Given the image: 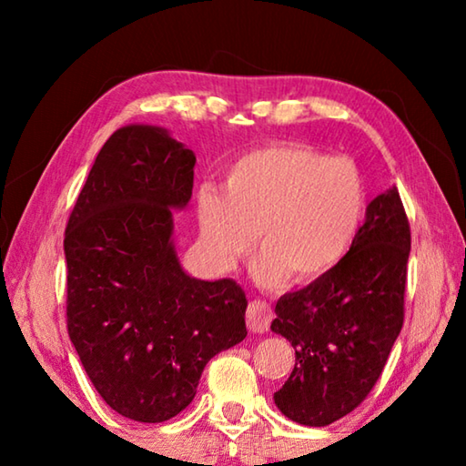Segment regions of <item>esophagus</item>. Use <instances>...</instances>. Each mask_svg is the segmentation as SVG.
Returning a JSON list of instances; mask_svg holds the SVG:
<instances>
[{
    "label": "esophagus",
    "mask_w": 466,
    "mask_h": 466,
    "mask_svg": "<svg viewBox=\"0 0 466 466\" xmlns=\"http://www.w3.org/2000/svg\"><path fill=\"white\" fill-rule=\"evenodd\" d=\"M271 320V306L267 302H261V299H252L247 310V325L252 333H265V330H269Z\"/></svg>",
    "instance_id": "obj_1"
}]
</instances>
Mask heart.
Wrapping results in <instances>:
<instances>
[{
  "label": "heart",
  "mask_w": 466,
  "mask_h": 466,
  "mask_svg": "<svg viewBox=\"0 0 466 466\" xmlns=\"http://www.w3.org/2000/svg\"><path fill=\"white\" fill-rule=\"evenodd\" d=\"M366 185L350 157H327L302 144H271L242 154L224 191L197 193V222L211 265L230 271L255 247L265 286L312 283L350 255L366 218Z\"/></svg>",
  "instance_id": "b5f03b06"
}]
</instances>
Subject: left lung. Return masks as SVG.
<instances>
[{"label": "left lung", "instance_id": "8db88e82", "mask_svg": "<svg viewBox=\"0 0 466 466\" xmlns=\"http://www.w3.org/2000/svg\"><path fill=\"white\" fill-rule=\"evenodd\" d=\"M409 250L411 232L392 185L370 201L350 255L278 299L271 330L294 347L296 366L273 400L291 421L322 428L374 389L403 327Z\"/></svg>", "mask_w": 466, "mask_h": 466}]
</instances>
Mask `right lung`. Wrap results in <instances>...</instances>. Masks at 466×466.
I'll return each instance as SVG.
<instances>
[{
  "label": "right lung",
  "mask_w": 466,
  "mask_h": 466,
  "mask_svg": "<svg viewBox=\"0 0 466 466\" xmlns=\"http://www.w3.org/2000/svg\"><path fill=\"white\" fill-rule=\"evenodd\" d=\"M195 162L168 129H116L63 240L69 339L105 403L141 423L183 411L205 364L247 337L242 288L191 278L172 238V214L191 201Z\"/></svg>",
  "instance_id": "1"
}]
</instances>
